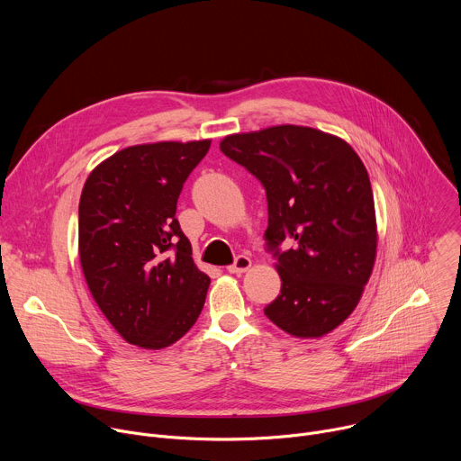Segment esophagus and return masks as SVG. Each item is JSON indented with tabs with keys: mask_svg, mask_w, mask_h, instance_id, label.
Listing matches in <instances>:
<instances>
[{
	"mask_svg": "<svg viewBox=\"0 0 461 461\" xmlns=\"http://www.w3.org/2000/svg\"><path fill=\"white\" fill-rule=\"evenodd\" d=\"M249 267H251V258L246 255H239L233 265L228 267V272L230 274H244L246 270H249Z\"/></svg>",
	"mask_w": 461,
	"mask_h": 461,
	"instance_id": "1",
	"label": "esophagus"
}]
</instances>
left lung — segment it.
<instances>
[{"mask_svg": "<svg viewBox=\"0 0 461 461\" xmlns=\"http://www.w3.org/2000/svg\"><path fill=\"white\" fill-rule=\"evenodd\" d=\"M221 151L267 189L265 237L283 281L267 317L294 338L332 332L357 306L375 260L374 194L361 158L339 137L290 123L228 135Z\"/></svg>", "mask_w": 461, "mask_h": 461, "instance_id": "1", "label": "left lung"}]
</instances>
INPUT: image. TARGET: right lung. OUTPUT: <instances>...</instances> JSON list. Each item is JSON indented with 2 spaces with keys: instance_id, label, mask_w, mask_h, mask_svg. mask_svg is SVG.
Masks as SVG:
<instances>
[{
  "instance_id": "right-lung-1",
  "label": "right lung",
  "mask_w": 461,
  "mask_h": 461,
  "mask_svg": "<svg viewBox=\"0 0 461 461\" xmlns=\"http://www.w3.org/2000/svg\"><path fill=\"white\" fill-rule=\"evenodd\" d=\"M212 140L125 148L86 180L80 265L93 299L131 345L160 350L199 319L210 277L196 268L175 217L189 173Z\"/></svg>"
}]
</instances>
